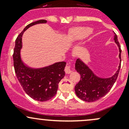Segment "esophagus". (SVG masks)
Returning <instances> with one entry per match:
<instances>
[{"mask_svg":"<svg viewBox=\"0 0 129 129\" xmlns=\"http://www.w3.org/2000/svg\"><path fill=\"white\" fill-rule=\"evenodd\" d=\"M72 71H73V69L72 67H71V66H70V63H68V64L66 66V68H65V72H66V74H71Z\"/></svg>","mask_w":129,"mask_h":129,"instance_id":"obj_1","label":"esophagus"}]
</instances>
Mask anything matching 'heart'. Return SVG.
Listing matches in <instances>:
<instances>
[{"label":"heart","instance_id":"obj_1","mask_svg":"<svg viewBox=\"0 0 129 129\" xmlns=\"http://www.w3.org/2000/svg\"><path fill=\"white\" fill-rule=\"evenodd\" d=\"M92 31V28L87 26H76L72 27L67 32V39L71 43H75L85 39Z\"/></svg>","mask_w":129,"mask_h":129}]
</instances>
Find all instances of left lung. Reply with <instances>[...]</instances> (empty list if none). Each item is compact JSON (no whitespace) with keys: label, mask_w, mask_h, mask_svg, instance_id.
<instances>
[{"label":"left lung","mask_w":129,"mask_h":129,"mask_svg":"<svg viewBox=\"0 0 129 129\" xmlns=\"http://www.w3.org/2000/svg\"><path fill=\"white\" fill-rule=\"evenodd\" d=\"M114 39L119 47L120 63L117 71L110 77L97 76L80 58L77 59L75 69L80 74V80L75 86V92L77 96L82 101L90 102L100 99L109 92L116 81L120 69L121 49L115 32Z\"/></svg>","instance_id":"left-lung-1"}]
</instances>
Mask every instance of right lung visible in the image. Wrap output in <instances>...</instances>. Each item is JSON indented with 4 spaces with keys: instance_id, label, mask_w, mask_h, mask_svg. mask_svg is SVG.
<instances>
[{
    "instance_id": "right-lung-1",
    "label": "right lung",
    "mask_w": 129,
    "mask_h": 129,
    "mask_svg": "<svg viewBox=\"0 0 129 129\" xmlns=\"http://www.w3.org/2000/svg\"><path fill=\"white\" fill-rule=\"evenodd\" d=\"M47 20H39L27 25L15 40L13 59L18 80L23 89L31 98L40 102L49 101L56 94L58 83L65 76L66 62H59L41 68H32L24 63L20 57L22 48V37L29 27Z\"/></svg>"
}]
</instances>
